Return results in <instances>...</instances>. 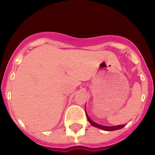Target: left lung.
<instances>
[{
    "label": "left lung",
    "mask_w": 155,
    "mask_h": 155,
    "mask_svg": "<svg viewBox=\"0 0 155 155\" xmlns=\"http://www.w3.org/2000/svg\"><path fill=\"white\" fill-rule=\"evenodd\" d=\"M86 116L87 118V121L90 122V124H91L92 126L95 127H97L99 129L104 130H107V131H113V130H120L121 128H123L124 127V124H121V125H117V126H113V127H108V126H104V125H101L99 124H97L95 123L94 121H92L90 118L88 117V115H87L86 113Z\"/></svg>",
    "instance_id": "1"
}]
</instances>
